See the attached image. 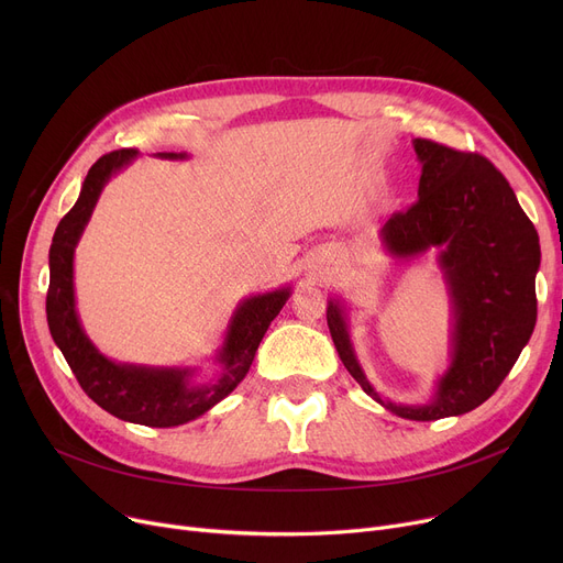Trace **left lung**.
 I'll return each instance as SVG.
<instances>
[{"instance_id":"8db88e82","label":"left lung","mask_w":563,"mask_h":563,"mask_svg":"<svg viewBox=\"0 0 563 563\" xmlns=\"http://www.w3.org/2000/svg\"><path fill=\"white\" fill-rule=\"evenodd\" d=\"M422 164L418 200L380 228L395 257L438 251L452 303L450 365L427 404L380 399L349 338V314L333 297L327 308L340 361L383 408L406 420L463 416L507 378L537 327L539 232L522 212L507 177L486 157L429 139L412 141Z\"/></svg>"}]
</instances>
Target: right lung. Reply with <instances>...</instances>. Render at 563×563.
<instances>
[{
    "instance_id": "obj_1",
    "label": "right lung",
    "mask_w": 563,
    "mask_h": 563,
    "mask_svg": "<svg viewBox=\"0 0 563 563\" xmlns=\"http://www.w3.org/2000/svg\"><path fill=\"white\" fill-rule=\"evenodd\" d=\"M139 151H115L100 157L81 185L73 210L56 225L49 246L47 327L77 376L81 390L100 408L125 422L143 427L187 424L225 399L249 374L255 351L269 323L287 303L291 287L255 294L244 299L230 317L223 344L214 363L217 378L196 383V367H151L115 363L86 335L75 306V249L91 219L104 185L121 173ZM159 159H187V153H157Z\"/></svg>"
}]
</instances>
